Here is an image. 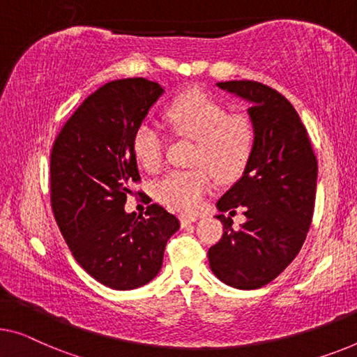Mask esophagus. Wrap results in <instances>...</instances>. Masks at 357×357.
I'll return each mask as SVG.
<instances>
[{
    "instance_id": "34e87169",
    "label": "esophagus",
    "mask_w": 357,
    "mask_h": 357,
    "mask_svg": "<svg viewBox=\"0 0 357 357\" xmlns=\"http://www.w3.org/2000/svg\"><path fill=\"white\" fill-rule=\"evenodd\" d=\"M179 221H181V226L184 227V226H189V225H192V222H195L197 218L195 216H188V215H181Z\"/></svg>"
}]
</instances>
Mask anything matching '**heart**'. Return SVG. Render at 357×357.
<instances>
[{
  "label": "heart",
  "mask_w": 357,
  "mask_h": 357,
  "mask_svg": "<svg viewBox=\"0 0 357 357\" xmlns=\"http://www.w3.org/2000/svg\"><path fill=\"white\" fill-rule=\"evenodd\" d=\"M173 135L195 141L190 153L192 169L169 172L153 185V195L168 208L192 215L213 188V174L221 183L242 176L252 160L258 130L248 114L229 109L204 91L178 96L165 112ZM163 135L151 123L137 126L132 152L147 172H157L163 162Z\"/></svg>",
  "instance_id": "b5f03b06"
}]
</instances>
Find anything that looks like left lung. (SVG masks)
<instances>
[{
	"label": "left lung",
	"instance_id": "8db88e82",
	"mask_svg": "<svg viewBox=\"0 0 357 357\" xmlns=\"http://www.w3.org/2000/svg\"><path fill=\"white\" fill-rule=\"evenodd\" d=\"M218 86L250 100L258 137L242 178L216 204L222 213L243 206L247 221L234 229L229 216H216L225 234L210 247L208 261L225 284L255 290L278 278L303 247L314 213L317 158L300 115L279 91L252 79Z\"/></svg>",
	"mask_w": 357,
	"mask_h": 357
}]
</instances>
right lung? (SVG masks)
<instances>
[{
  "instance_id": "right-lung-1",
  "label": "right lung",
  "mask_w": 357,
  "mask_h": 357,
  "mask_svg": "<svg viewBox=\"0 0 357 357\" xmlns=\"http://www.w3.org/2000/svg\"><path fill=\"white\" fill-rule=\"evenodd\" d=\"M162 93L146 78L105 83L73 112L52 144L57 226L77 263L115 290L155 278L168 238L179 229L178 218L158 204L149 205L144 216L123 208L132 183H141L132 136Z\"/></svg>"
}]
</instances>
